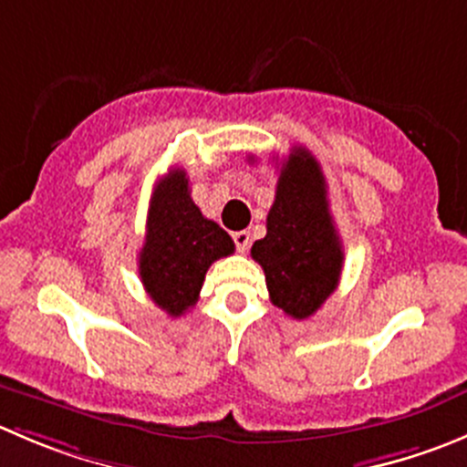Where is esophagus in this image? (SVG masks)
I'll return each instance as SVG.
<instances>
[{"mask_svg":"<svg viewBox=\"0 0 467 467\" xmlns=\"http://www.w3.org/2000/svg\"><path fill=\"white\" fill-rule=\"evenodd\" d=\"M234 246H237L239 253H246L248 246H251V233L248 230H239V233H233Z\"/></svg>","mask_w":467,"mask_h":467,"instance_id":"34e87169","label":"esophagus"}]
</instances>
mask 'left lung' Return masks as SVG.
<instances>
[{
    "mask_svg": "<svg viewBox=\"0 0 467 467\" xmlns=\"http://www.w3.org/2000/svg\"><path fill=\"white\" fill-rule=\"evenodd\" d=\"M251 255L265 269L274 306L294 319L315 315L342 274V244L333 225L321 166L306 148H294L280 166L266 237Z\"/></svg>",
    "mask_w": 467,
    "mask_h": 467,
    "instance_id": "left-lung-1",
    "label": "left lung"
}]
</instances>
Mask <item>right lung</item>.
Returning <instances> with one entry per match:
<instances>
[{"instance_id":"right-lung-1","label":"right lung","mask_w":467,"mask_h":467,"mask_svg":"<svg viewBox=\"0 0 467 467\" xmlns=\"http://www.w3.org/2000/svg\"><path fill=\"white\" fill-rule=\"evenodd\" d=\"M234 253V242L219 223L205 219L189 196L184 169L157 182L150 198L139 275L148 296L169 317L196 306L212 262Z\"/></svg>"}]
</instances>
